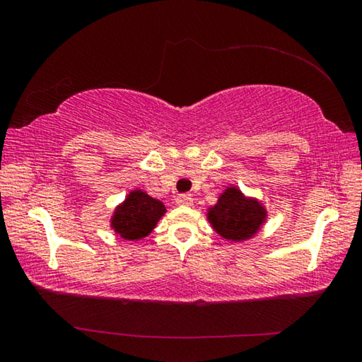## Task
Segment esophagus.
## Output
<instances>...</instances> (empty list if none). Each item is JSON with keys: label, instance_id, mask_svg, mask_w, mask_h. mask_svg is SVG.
<instances>
[{"label": "esophagus", "instance_id": "obj_1", "mask_svg": "<svg viewBox=\"0 0 362 362\" xmlns=\"http://www.w3.org/2000/svg\"><path fill=\"white\" fill-rule=\"evenodd\" d=\"M175 203L179 206H192L193 204V198L192 194H187V193H182L175 198Z\"/></svg>", "mask_w": 362, "mask_h": 362}]
</instances>
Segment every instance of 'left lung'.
<instances>
[{"mask_svg":"<svg viewBox=\"0 0 362 362\" xmlns=\"http://www.w3.org/2000/svg\"><path fill=\"white\" fill-rule=\"evenodd\" d=\"M267 209L254 198H246L240 188L228 187L207 211V220L220 236L228 241H244L262 228Z\"/></svg>","mask_w":362,"mask_h":362,"instance_id":"left-lung-1","label":"left lung"}]
</instances>
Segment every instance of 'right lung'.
Returning a JSON list of instances; mask_svg holds the SVG:
<instances>
[{"instance_id": "1", "label": "right lung", "mask_w": 362, "mask_h": 362, "mask_svg": "<svg viewBox=\"0 0 362 362\" xmlns=\"http://www.w3.org/2000/svg\"><path fill=\"white\" fill-rule=\"evenodd\" d=\"M164 212L166 207L161 201L151 198L142 189H132L115 209L112 228L124 240H142L153 231Z\"/></svg>"}]
</instances>
